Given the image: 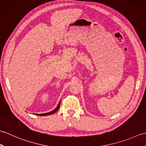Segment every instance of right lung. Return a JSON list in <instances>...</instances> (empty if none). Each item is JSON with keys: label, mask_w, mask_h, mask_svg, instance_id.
<instances>
[{"label": "right lung", "mask_w": 146, "mask_h": 146, "mask_svg": "<svg viewBox=\"0 0 146 146\" xmlns=\"http://www.w3.org/2000/svg\"><path fill=\"white\" fill-rule=\"evenodd\" d=\"M60 102L61 101H60L59 102V103H58V105H57V107H56L53 110H52V111H49V112H47V113H40V114H38V113H33V114H35V115H39V116H45V115H51V114H52V113H55L56 111L59 108H60Z\"/></svg>", "instance_id": "obj_1"}]
</instances>
